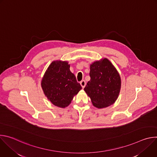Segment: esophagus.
Segmentation results:
<instances>
[{"mask_svg": "<svg viewBox=\"0 0 157 157\" xmlns=\"http://www.w3.org/2000/svg\"><path fill=\"white\" fill-rule=\"evenodd\" d=\"M80 84H81V86H82V87L84 88V87H85V86H86V81H85L84 80H82V81L80 82Z\"/></svg>", "mask_w": 157, "mask_h": 157, "instance_id": "obj_1", "label": "esophagus"}]
</instances>
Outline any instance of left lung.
Masks as SVG:
<instances>
[{
	"label": "left lung",
	"instance_id": "1",
	"mask_svg": "<svg viewBox=\"0 0 157 157\" xmlns=\"http://www.w3.org/2000/svg\"><path fill=\"white\" fill-rule=\"evenodd\" d=\"M89 76L84 90L98 108L106 107L115 102L120 93L119 74L109 59L95 61L90 66Z\"/></svg>",
	"mask_w": 157,
	"mask_h": 157
}]
</instances>
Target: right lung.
<instances>
[{
	"instance_id": "right-lung-1",
	"label": "right lung",
	"mask_w": 157,
	"mask_h": 157,
	"mask_svg": "<svg viewBox=\"0 0 157 157\" xmlns=\"http://www.w3.org/2000/svg\"><path fill=\"white\" fill-rule=\"evenodd\" d=\"M67 61H53L41 81V87L48 99L56 106L65 107L82 89Z\"/></svg>"
}]
</instances>
